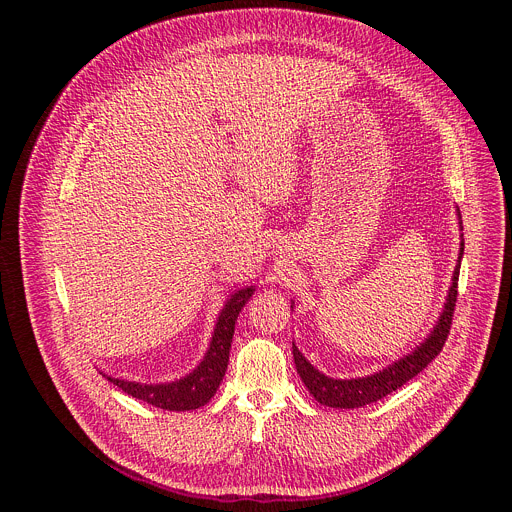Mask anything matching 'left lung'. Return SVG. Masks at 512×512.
Wrapping results in <instances>:
<instances>
[{
    "label": "left lung",
    "instance_id": "1",
    "mask_svg": "<svg viewBox=\"0 0 512 512\" xmlns=\"http://www.w3.org/2000/svg\"><path fill=\"white\" fill-rule=\"evenodd\" d=\"M460 229H462V223H460ZM462 255H464V241L460 243L458 265L452 275V285L448 291L444 310H442L440 318H437L429 336L413 352L395 360L383 371L369 375V377H360V379H332V377H326L324 373H320L318 369H314V364L294 344L296 369H298V375L302 377L304 385L308 387L310 395L318 403L328 405V407L356 409V407H364L369 403H377L379 399L387 397L389 393L397 391L407 381H411L415 375H419L427 367V364L442 352V348L448 340V334L452 328V316H454V308H456V300H458V277H460Z\"/></svg>",
    "mask_w": 512,
    "mask_h": 512
}]
</instances>
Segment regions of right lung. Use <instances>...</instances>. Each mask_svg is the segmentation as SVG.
<instances>
[{
    "instance_id": "obj_1",
    "label": "right lung",
    "mask_w": 512,
    "mask_h": 512,
    "mask_svg": "<svg viewBox=\"0 0 512 512\" xmlns=\"http://www.w3.org/2000/svg\"><path fill=\"white\" fill-rule=\"evenodd\" d=\"M255 287H243L235 294H231L225 302V308L218 314L214 334L210 340V346L202 358L198 367L172 383H160V385H145V383H135V381H125V379H113L107 377L113 385H117L123 393L150 403L160 409L168 411H190L206 405L218 385H221L225 373H227V364H229V352H231V342L235 334V322L239 318V312L243 306L251 300Z\"/></svg>"
}]
</instances>
